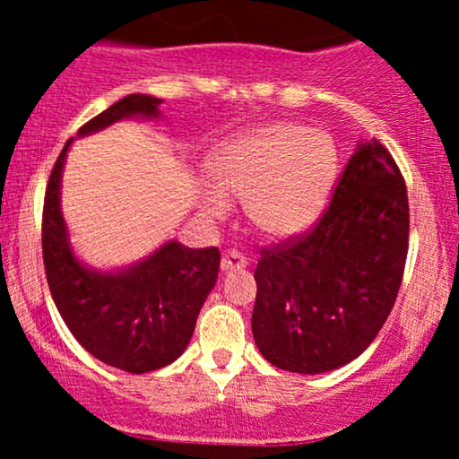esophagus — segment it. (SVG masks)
Instances as JSON below:
<instances>
[{
  "label": "esophagus",
  "instance_id": "1",
  "mask_svg": "<svg viewBox=\"0 0 459 459\" xmlns=\"http://www.w3.org/2000/svg\"><path fill=\"white\" fill-rule=\"evenodd\" d=\"M247 261L244 259V255L237 250H229L222 255V261H220V267H222L224 273L229 272H239V270H246Z\"/></svg>",
  "mask_w": 459,
  "mask_h": 459
}]
</instances>
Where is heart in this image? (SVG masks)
Masks as SVG:
<instances>
[{"mask_svg":"<svg viewBox=\"0 0 459 459\" xmlns=\"http://www.w3.org/2000/svg\"><path fill=\"white\" fill-rule=\"evenodd\" d=\"M339 157L328 134L273 123L222 142L207 160L215 194L200 209L222 220L226 200H244L247 222L272 241H289L319 222L334 186Z\"/></svg>","mask_w":459,"mask_h":459,"instance_id":"heart-1","label":"heart"}]
</instances>
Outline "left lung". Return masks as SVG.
Wrapping results in <instances>:
<instances>
[{"mask_svg": "<svg viewBox=\"0 0 459 459\" xmlns=\"http://www.w3.org/2000/svg\"><path fill=\"white\" fill-rule=\"evenodd\" d=\"M408 235L402 170L380 140L358 144L319 222L261 250L252 334L263 358L315 376L360 356L397 299Z\"/></svg>", "mask_w": 459, "mask_h": 459, "instance_id": "1", "label": "left lung"}]
</instances>
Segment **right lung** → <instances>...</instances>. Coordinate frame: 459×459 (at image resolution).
Wrapping results in <instances>:
<instances>
[{
	"label": "right lung",
	"mask_w": 459,
	"mask_h": 459,
	"mask_svg": "<svg viewBox=\"0 0 459 459\" xmlns=\"http://www.w3.org/2000/svg\"><path fill=\"white\" fill-rule=\"evenodd\" d=\"M161 99L129 94L88 120L91 135L120 118H157ZM68 140L45 192L43 261L62 319L83 350L105 365L146 373L175 362L192 339L200 308L220 270V250L168 241L149 259L120 272L91 270L73 255L60 209V181Z\"/></svg>",
	"instance_id": "obj_1"
}]
</instances>
